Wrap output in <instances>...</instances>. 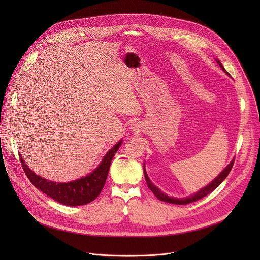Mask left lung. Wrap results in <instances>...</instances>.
Returning a JSON list of instances; mask_svg holds the SVG:
<instances>
[{
	"instance_id": "8db88e82",
	"label": "left lung",
	"mask_w": 260,
	"mask_h": 260,
	"mask_svg": "<svg viewBox=\"0 0 260 260\" xmlns=\"http://www.w3.org/2000/svg\"><path fill=\"white\" fill-rule=\"evenodd\" d=\"M215 60H216V62L218 63V65H219V66L221 67V70H222L226 75H230V74L224 70V67H223V65L221 64V62H220L219 60H217V59H215ZM233 165H234V159L229 163L228 167H226L219 175H218L211 183H209L207 186H204V187H202L201 189H199L198 192L195 193L194 195H190V196L185 197V198H175V197H170V196H168L167 194L161 192V190H160L151 180H149L148 176H147V174H146V171H145V168H143V173H144V177H145V180H146L147 186L149 187V189L152 190V192L155 194V196H156L159 200L165 201V202H169V203H173V204H187V203L194 202V201H197V200L203 198L204 196H207L208 194H210L211 192H213V190H214L215 188H217L218 186H219V184L228 177V175H229V173L231 172L232 168H233Z\"/></svg>"
}]
</instances>
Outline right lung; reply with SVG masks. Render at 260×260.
Listing matches in <instances>:
<instances>
[{
    "instance_id": "right-lung-1",
    "label": "right lung",
    "mask_w": 260,
    "mask_h": 260,
    "mask_svg": "<svg viewBox=\"0 0 260 260\" xmlns=\"http://www.w3.org/2000/svg\"><path fill=\"white\" fill-rule=\"evenodd\" d=\"M121 144L122 140L117 142L109 149L94 171L85 177L71 182H56L47 180L43 177L35 174L27 167L22 157L20 159L26 176L41 192H43L59 203L64 204V206L78 207L91 202L100 195L107 178L109 166H111V162Z\"/></svg>"
}]
</instances>
